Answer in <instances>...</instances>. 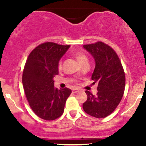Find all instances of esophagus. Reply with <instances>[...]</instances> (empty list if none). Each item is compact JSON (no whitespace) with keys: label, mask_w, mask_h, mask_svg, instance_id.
<instances>
[{"label":"esophagus","mask_w":146,"mask_h":146,"mask_svg":"<svg viewBox=\"0 0 146 146\" xmlns=\"http://www.w3.org/2000/svg\"><path fill=\"white\" fill-rule=\"evenodd\" d=\"M72 92H73V93H77V92H79V90L78 89H73Z\"/></svg>","instance_id":"34e87169"}]
</instances>
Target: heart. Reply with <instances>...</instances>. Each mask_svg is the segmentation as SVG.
I'll return each instance as SVG.
<instances>
[{"label":"heart","instance_id":"heart-1","mask_svg":"<svg viewBox=\"0 0 146 146\" xmlns=\"http://www.w3.org/2000/svg\"><path fill=\"white\" fill-rule=\"evenodd\" d=\"M75 56H76V59H77V61H78V63L80 65H81L82 64H83V63L85 62V61H88V58H87V57L85 56L84 54H81V53H76V54H75ZM58 67L59 69L61 68V61L58 63Z\"/></svg>","mask_w":146,"mask_h":146}]
</instances>
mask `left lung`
Returning <instances> with one entry per match:
<instances>
[{"mask_svg": "<svg viewBox=\"0 0 146 146\" xmlns=\"http://www.w3.org/2000/svg\"><path fill=\"white\" fill-rule=\"evenodd\" d=\"M95 61L92 75L93 84L98 82V93L85 91L88 99L82 104L84 111L92 117L104 118L120 103L125 88V73L118 55L111 47L102 42L83 46Z\"/></svg>", "mask_w": 146, "mask_h": 146, "instance_id": "left-lung-1", "label": "left lung"}]
</instances>
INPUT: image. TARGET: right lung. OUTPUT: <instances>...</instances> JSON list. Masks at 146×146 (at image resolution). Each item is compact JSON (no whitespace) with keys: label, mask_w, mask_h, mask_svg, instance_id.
<instances>
[{"label":"right lung","mask_w":146,"mask_h":146,"mask_svg":"<svg viewBox=\"0 0 146 146\" xmlns=\"http://www.w3.org/2000/svg\"><path fill=\"white\" fill-rule=\"evenodd\" d=\"M70 45L45 42L29 54L23 73L25 93L32 111L41 119L54 120L64 111L71 90H58L54 78L58 74V63Z\"/></svg>","instance_id":"add662e5"}]
</instances>
